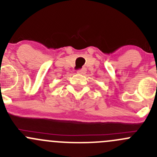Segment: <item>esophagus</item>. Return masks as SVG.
Wrapping results in <instances>:
<instances>
[{
  "instance_id": "1",
  "label": "esophagus",
  "mask_w": 157,
  "mask_h": 157,
  "mask_svg": "<svg viewBox=\"0 0 157 157\" xmlns=\"http://www.w3.org/2000/svg\"><path fill=\"white\" fill-rule=\"evenodd\" d=\"M86 68H82V69H79L77 70V74H85L86 73Z\"/></svg>"
}]
</instances>
